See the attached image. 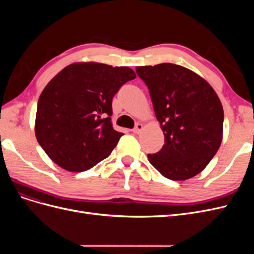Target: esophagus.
<instances>
[{
  "label": "esophagus",
  "mask_w": 254,
  "mask_h": 254,
  "mask_svg": "<svg viewBox=\"0 0 254 254\" xmlns=\"http://www.w3.org/2000/svg\"><path fill=\"white\" fill-rule=\"evenodd\" d=\"M142 130H143V125L140 124V123H137V124L135 125V127L132 129V131L134 133H136V134H139L142 131Z\"/></svg>",
  "instance_id": "1"
}]
</instances>
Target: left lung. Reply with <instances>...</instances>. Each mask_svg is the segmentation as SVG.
<instances>
[{"instance_id":"left-lung-1","label":"left lung","mask_w":254,"mask_h":254,"mask_svg":"<svg viewBox=\"0 0 254 254\" xmlns=\"http://www.w3.org/2000/svg\"><path fill=\"white\" fill-rule=\"evenodd\" d=\"M146 83L164 133L162 149L147 155L165 178H191L210 163L222 140L224 109L210 83L189 68L174 64L136 66Z\"/></svg>"}]
</instances>
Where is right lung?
Returning <instances> with one entry per match:
<instances>
[{"mask_svg":"<svg viewBox=\"0 0 254 254\" xmlns=\"http://www.w3.org/2000/svg\"><path fill=\"white\" fill-rule=\"evenodd\" d=\"M135 78L128 66L76 63L44 88L35 133L45 153L68 172H84L108 157L122 132L112 127V98Z\"/></svg>","mask_w":254,"mask_h":254,"instance_id":"1","label":"right lung"}]
</instances>
